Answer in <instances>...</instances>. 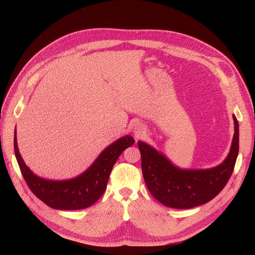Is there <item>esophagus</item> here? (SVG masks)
<instances>
[{"instance_id":"1","label":"esophagus","mask_w":255,"mask_h":255,"mask_svg":"<svg viewBox=\"0 0 255 255\" xmlns=\"http://www.w3.org/2000/svg\"><path fill=\"white\" fill-rule=\"evenodd\" d=\"M144 134V128L142 126H137L135 128V135L136 137H140Z\"/></svg>"}]
</instances>
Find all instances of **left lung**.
Instances as JSON below:
<instances>
[{"label": "left lung", "instance_id": "obj_1", "mask_svg": "<svg viewBox=\"0 0 255 255\" xmlns=\"http://www.w3.org/2000/svg\"><path fill=\"white\" fill-rule=\"evenodd\" d=\"M234 136L226 159L208 169H182L150 144L138 141L146 187L157 201L172 208H191L211 201L226 186L239 150L238 121L233 115Z\"/></svg>", "mask_w": 255, "mask_h": 255}]
</instances>
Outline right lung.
I'll return each mask as SVG.
<instances>
[{
    "label": "right lung",
    "mask_w": 255,
    "mask_h": 255,
    "mask_svg": "<svg viewBox=\"0 0 255 255\" xmlns=\"http://www.w3.org/2000/svg\"><path fill=\"white\" fill-rule=\"evenodd\" d=\"M135 142L130 135L123 136L100 153L97 159L82 174L69 180H48L36 175L25 165L18 149L14 130L13 148L23 177L33 194L55 210H83L96 203L107 186L112 169L121 153Z\"/></svg>",
    "instance_id": "obj_1"
}]
</instances>
